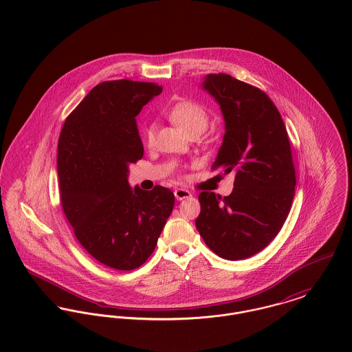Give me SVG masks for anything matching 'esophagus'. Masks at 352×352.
<instances>
[{"label": "esophagus", "mask_w": 352, "mask_h": 352, "mask_svg": "<svg viewBox=\"0 0 352 352\" xmlns=\"http://www.w3.org/2000/svg\"><path fill=\"white\" fill-rule=\"evenodd\" d=\"M174 195H175V198H177L178 201H182V199H185V198L192 197V193H190L189 190H186V189H175V190H174Z\"/></svg>", "instance_id": "34e87169"}]
</instances>
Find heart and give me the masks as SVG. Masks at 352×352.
<instances>
[{
  "mask_svg": "<svg viewBox=\"0 0 352 352\" xmlns=\"http://www.w3.org/2000/svg\"><path fill=\"white\" fill-rule=\"evenodd\" d=\"M168 118L182 128L188 135L202 133L209 124L208 111L195 101L182 100L174 104L168 112ZM143 138L147 143H151L154 139V129L151 125H147L143 131Z\"/></svg>",
  "mask_w": 352,
  "mask_h": 352,
  "instance_id": "obj_1",
  "label": "heart"
}]
</instances>
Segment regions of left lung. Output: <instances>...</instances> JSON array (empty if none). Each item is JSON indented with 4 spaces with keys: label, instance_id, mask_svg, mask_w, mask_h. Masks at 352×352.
<instances>
[{
    "label": "left lung",
    "instance_id": "1",
    "mask_svg": "<svg viewBox=\"0 0 352 352\" xmlns=\"http://www.w3.org/2000/svg\"><path fill=\"white\" fill-rule=\"evenodd\" d=\"M201 87L220 105L226 133L213 168L234 174L227 197L202 192L195 227L219 256L255 255L280 231L292 208L296 171L286 126L261 89L228 74H208Z\"/></svg>",
    "mask_w": 352,
    "mask_h": 352
}]
</instances>
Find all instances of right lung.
I'll return each mask as SVG.
<instances>
[{
	"label": "right lung",
	"mask_w": 352,
	"mask_h": 352,
	"mask_svg": "<svg viewBox=\"0 0 352 352\" xmlns=\"http://www.w3.org/2000/svg\"><path fill=\"white\" fill-rule=\"evenodd\" d=\"M160 93L151 82H102L66 118L58 142L63 212L80 245L116 270L150 258L174 208L171 190L128 184L129 164L144 154L136 116Z\"/></svg>",
	"instance_id": "right-lung-1"
}]
</instances>
